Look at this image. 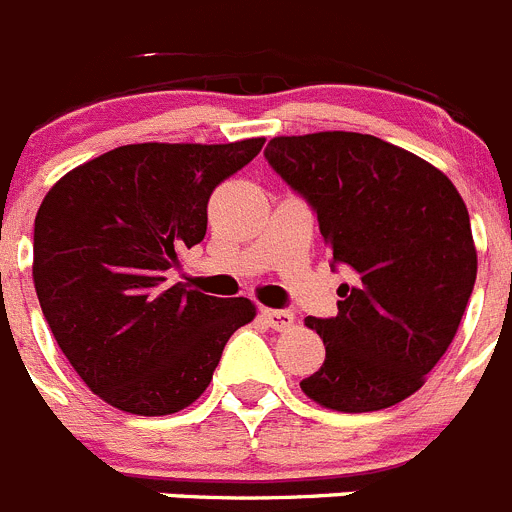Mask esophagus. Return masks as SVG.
Instances as JSON below:
<instances>
[{
    "label": "esophagus",
    "mask_w": 512,
    "mask_h": 512,
    "mask_svg": "<svg viewBox=\"0 0 512 512\" xmlns=\"http://www.w3.org/2000/svg\"><path fill=\"white\" fill-rule=\"evenodd\" d=\"M261 320L274 330H287L295 323V315L289 310H274V307H261Z\"/></svg>",
    "instance_id": "esophagus-1"
}]
</instances>
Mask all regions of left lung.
Returning <instances> with one entry per match:
<instances>
[{"label":"left lung","mask_w":512,"mask_h":512,"mask_svg":"<svg viewBox=\"0 0 512 512\" xmlns=\"http://www.w3.org/2000/svg\"><path fill=\"white\" fill-rule=\"evenodd\" d=\"M264 156L318 215L330 269L354 271L336 318L305 320L325 361L302 392L341 413L397 405L446 354L472 297L467 205L436 166L374 135L274 138Z\"/></svg>","instance_id":"8db88e82"}]
</instances>
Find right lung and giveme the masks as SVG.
<instances>
[{
    "label": "right lung",
    "mask_w": 512,
    "mask_h": 512,
    "mask_svg": "<svg viewBox=\"0 0 512 512\" xmlns=\"http://www.w3.org/2000/svg\"><path fill=\"white\" fill-rule=\"evenodd\" d=\"M261 146L264 138L120 146L45 194L35 292L66 359L112 408L169 415L192 405L228 338L256 315L246 297L166 287V271L205 238L212 189Z\"/></svg>",
    "instance_id": "add662e5"
}]
</instances>
